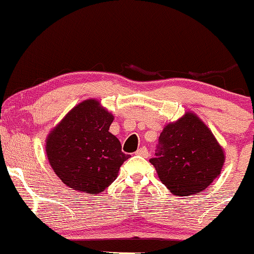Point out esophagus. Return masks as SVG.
<instances>
[{"mask_svg": "<svg viewBox=\"0 0 254 254\" xmlns=\"http://www.w3.org/2000/svg\"><path fill=\"white\" fill-rule=\"evenodd\" d=\"M135 153H136V155H139V156H142V157H145V158L149 157V155H150L149 150H147L145 146H142L139 150H136Z\"/></svg>", "mask_w": 254, "mask_h": 254, "instance_id": "1", "label": "esophagus"}]
</instances>
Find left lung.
I'll list each match as a JSON object with an SVG mask.
<instances>
[{"label": "left lung", "mask_w": 254, "mask_h": 254, "mask_svg": "<svg viewBox=\"0 0 254 254\" xmlns=\"http://www.w3.org/2000/svg\"><path fill=\"white\" fill-rule=\"evenodd\" d=\"M155 155L150 162L159 180L181 196L194 195L210 186L224 163L223 149L193 113L164 127Z\"/></svg>", "instance_id": "obj_1"}]
</instances>
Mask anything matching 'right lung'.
<instances>
[{"label": "right lung", "mask_w": 254, "mask_h": 254, "mask_svg": "<svg viewBox=\"0 0 254 254\" xmlns=\"http://www.w3.org/2000/svg\"><path fill=\"white\" fill-rule=\"evenodd\" d=\"M114 116L95 99L74 107L47 139L51 168L64 185L97 194L115 181L129 156L109 132Z\"/></svg>", "instance_id": "obj_1"}]
</instances>
